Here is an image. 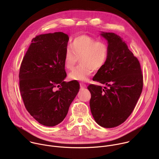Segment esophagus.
<instances>
[{
    "label": "esophagus",
    "mask_w": 159,
    "mask_h": 159,
    "mask_svg": "<svg viewBox=\"0 0 159 159\" xmlns=\"http://www.w3.org/2000/svg\"><path fill=\"white\" fill-rule=\"evenodd\" d=\"M80 89H85L86 87V85L85 84H84V83H80Z\"/></svg>",
    "instance_id": "obj_1"
}]
</instances>
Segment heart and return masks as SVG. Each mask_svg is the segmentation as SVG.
<instances>
[{
  "mask_svg": "<svg viewBox=\"0 0 159 159\" xmlns=\"http://www.w3.org/2000/svg\"><path fill=\"white\" fill-rule=\"evenodd\" d=\"M67 48L64 55V65L66 69L72 70L79 58L80 64L69 74L74 80L85 81L93 74L105 65L109 56V47L106 42L98 41L86 34L75 37Z\"/></svg>",
  "mask_w": 159,
  "mask_h": 159,
  "instance_id": "b5f03b06",
  "label": "heart"
}]
</instances>
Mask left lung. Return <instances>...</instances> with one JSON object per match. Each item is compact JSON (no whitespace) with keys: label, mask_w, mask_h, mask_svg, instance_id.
<instances>
[{"label":"left lung","mask_w":159,"mask_h":159,"mask_svg":"<svg viewBox=\"0 0 159 159\" xmlns=\"http://www.w3.org/2000/svg\"><path fill=\"white\" fill-rule=\"evenodd\" d=\"M108 43L105 65L93 78L107 86L90 84L89 104L96 122L102 127H116L130 116L141 95L143 75L140 62L122 38L113 33L101 34Z\"/></svg>","instance_id":"1"}]
</instances>
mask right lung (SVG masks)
I'll return each instance as SVG.
<instances>
[{"label":"right lung","mask_w":159,"mask_h":159,"mask_svg":"<svg viewBox=\"0 0 159 159\" xmlns=\"http://www.w3.org/2000/svg\"><path fill=\"white\" fill-rule=\"evenodd\" d=\"M69 39L62 32L36 36L20 65L22 101L30 114L44 126H54L65 119L80 89L77 80H63L66 76L63 59Z\"/></svg>","instance_id":"1"}]
</instances>
